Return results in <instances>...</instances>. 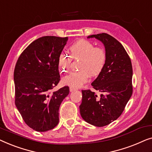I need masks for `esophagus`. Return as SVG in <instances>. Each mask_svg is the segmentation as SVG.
Returning a JSON list of instances; mask_svg holds the SVG:
<instances>
[{"instance_id": "34e87169", "label": "esophagus", "mask_w": 152, "mask_h": 152, "mask_svg": "<svg viewBox=\"0 0 152 152\" xmlns=\"http://www.w3.org/2000/svg\"><path fill=\"white\" fill-rule=\"evenodd\" d=\"M77 89L76 88H73V87H72V86H70V92H72V91H76Z\"/></svg>"}]
</instances>
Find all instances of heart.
Segmentation results:
<instances>
[{"label": "heart", "instance_id": "obj_1", "mask_svg": "<svg viewBox=\"0 0 152 152\" xmlns=\"http://www.w3.org/2000/svg\"><path fill=\"white\" fill-rule=\"evenodd\" d=\"M74 58L82 57L80 62L81 70L72 71L64 77L62 82L73 88H80L88 82L90 74L92 76L99 75L104 68L107 54L102 48L95 47L91 41L81 39L72 43L70 47ZM72 57L66 52H62L59 57V68L62 72H66L70 67Z\"/></svg>", "mask_w": 152, "mask_h": 152}]
</instances>
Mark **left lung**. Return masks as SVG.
I'll use <instances>...</instances> for the list:
<instances>
[{
    "mask_svg": "<svg viewBox=\"0 0 152 152\" xmlns=\"http://www.w3.org/2000/svg\"><path fill=\"white\" fill-rule=\"evenodd\" d=\"M88 38H95L103 43L107 61L91 84L102 94L98 97L91 90L82 91L80 115L86 122L101 127L117 120L129 100L133 92L132 65L125 49L111 35L102 33Z\"/></svg>",
    "mask_w": 152,
    "mask_h": 152,
    "instance_id": "left-lung-1",
    "label": "left lung"
}]
</instances>
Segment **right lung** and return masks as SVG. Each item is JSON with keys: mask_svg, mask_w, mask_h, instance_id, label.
<instances>
[{"mask_svg": "<svg viewBox=\"0 0 152 152\" xmlns=\"http://www.w3.org/2000/svg\"><path fill=\"white\" fill-rule=\"evenodd\" d=\"M68 37L45 36L31 43L18 57L14 72L15 104L25 122L39 132L59 123V109L69 87L52 92L60 80L59 57Z\"/></svg>", "mask_w": 152, "mask_h": 152, "instance_id": "right-lung-1", "label": "right lung"}]
</instances>
